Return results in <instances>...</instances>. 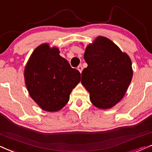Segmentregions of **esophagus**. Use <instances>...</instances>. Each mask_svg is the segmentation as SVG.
Segmentation results:
<instances>
[{
    "label": "esophagus",
    "instance_id": "1",
    "mask_svg": "<svg viewBox=\"0 0 152 152\" xmlns=\"http://www.w3.org/2000/svg\"><path fill=\"white\" fill-rule=\"evenodd\" d=\"M77 70L80 71V73L82 72V70H83V68H82V65H79V66L77 67Z\"/></svg>",
    "mask_w": 152,
    "mask_h": 152
}]
</instances>
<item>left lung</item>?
<instances>
[{"label": "left lung", "mask_w": 152, "mask_h": 152, "mask_svg": "<svg viewBox=\"0 0 152 152\" xmlns=\"http://www.w3.org/2000/svg\"><path fill=\"white\" fill-rule=\"evenodd\" d=\"M87 67L82 72V85L91 102L101 109L117 104L126 93L132 78V62L111 40L98 37L85 49Z\"/></svg>", "instance_id": "obj_1"}]
</instances>
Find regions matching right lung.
Segmentation results:
<instances>
[{"label":"right lung","instance_id":"right-lung-1","mask_svg":"<svg viewBox=\"0 0 152 152\" xmlns=\"http://www.w3.org/2000/svg\"><path fill=\"white\" fill-rule=\"evenodd\" d=\"M59 49L43 44L35 48L24 69L29 95L42 109L56 112L68 102L80 82V72L59 55Z\"/></svg>","mask_w":152,"mask_h":152}]
</instances>
